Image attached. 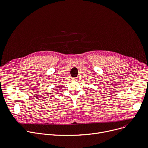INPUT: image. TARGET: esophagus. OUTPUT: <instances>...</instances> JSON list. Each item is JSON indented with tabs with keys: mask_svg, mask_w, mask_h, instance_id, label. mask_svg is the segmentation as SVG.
Returning a JSON list of instances; mask_svg holds the SVG:
<instances>
[{
	"mask_svg": "<svg viewBox=\"0 0 148 148\" xmlns=\"http://www.w3.org/2000/svg\"><path fill=\"white\" fill-rule=\"evenodd\" d=\"M77 79H76V78H73V81H75Z\"/></svg>",
	"mask_w": 148,
	"mask_h": 148,
	"instance_id": "esophagus-1",
	"label": "esophagus"
}]
</instances>
